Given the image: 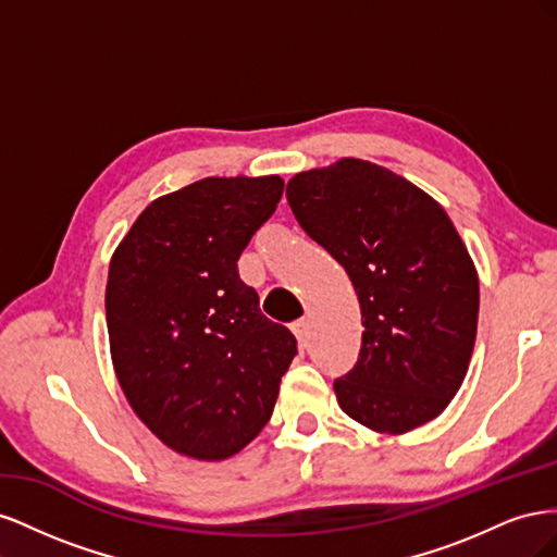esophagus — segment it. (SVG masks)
I'll return each instance as SVG.
<instances>
[{
    "mask_svg": "<svg viewBox=\"0 0 557 557\" xmlns=\"http://www.w3.org/2000/svg\"><path fill=\"white\" fill-rule=\"evenodd\" d=\"M293 332H295V336L299 339V344H307V339H309V318L295 320Z\"/></svg>",
    "mask_w": 557,
    "mask_h": 557,
    "instance_id": "1",
    "label": "esophagus"
}]
</instances>
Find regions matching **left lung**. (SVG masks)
<instances>
[{
	"instance_id": "8db88e82",
	"label": "left lung",
	"mask_w": 557,
	"mask_h": 557,
	"mask_svg": "<svg viewBox=\"0 0 557 557\" xmlns=\"http://www.w3.org/2000/svg\"><path fill=\"white\" fill-rule=\"evenodd\" d=\"M288 205L352 281L362 311L356 367L334 381L364 428L404 434L460 391L479 323V274L446 211L407 178L342 158L288 181Z\"/></svg>"
}]
</instances>
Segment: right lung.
<instances>
[{
  "label": "right lung",
  "mask_w": 557,
  "mask_h": 557,
  "mask_svg": "<svg viewBox=\"0 0 557 557\" xmlns=\"http://www.w3.org/2000/svg\"><path fill=\"white\" fill-rule=\"evenodd\" d=\"M283 195L281 176H209L158 197L115 248L107 325L117 383L146 428L195 460H225L272 418L297 356L237 260Z\"/></svg>",
  "instance_id": "obj_1"
}]
</instances>
